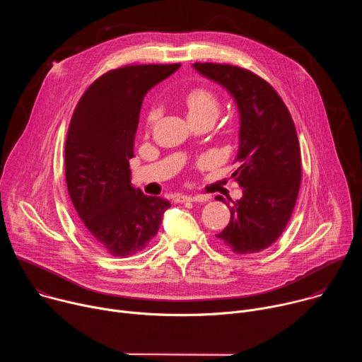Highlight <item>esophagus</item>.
I'll return each instance as SVG.
<instances>
[{
	"label": "esophagus",
	"instance_id": "obj_1",
	"mask_svg": "<svg viewBox=\"0 0 362 362\" xmlns=\"http://www.w3.org/2000/svg\"><path fill=\"white\" fill-rule=\"evenodd\" d=\"M208 197L206 196H202V194H194V196H190V194H177L175 197V202L176 203H185V202H203Z\"/></svg>",
	"mask_w": 362,
	"mask_h": 362
}]
</instances>
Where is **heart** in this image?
<instances>
[{
    "label": "heart",
    "instance_id": "1",
    "mask_svg": "<svg viewBox=\"0 0 362 362\" xmlns=\"http://www.w3.org/2000/svg\"><path fill=\"white\" fill-rule=\"evenodd\" d=\"M186 107L189 117H199L204 115H218V97L215 93L206 88H194L186 95ZM162 110L159 106H153L147 113V126L156 123Z\"/></svg>",
    "mask_w": 362,
    "mask_h": 362
}]
</instances>
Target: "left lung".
<instances>
[{
    "label": "left lung",
    "mask_w": 362,
    "mask_h": 362,
    "mask_svg": "<svg viewBox=\"0 0 362 362\" xmlns=\"http://www.w3.org/2000/svg\"><path fill=\"white\" fill-rule=\"evenodd\" d=\"M193 67L226 88L239 112V168L232 177L243 196L233 202L230 221L216 238L239 255L264 250L285 230L300 186L293 120L274 87L252 71L214 63Z\"/></svg>",
    "instance_id": "obj_1"
}]
</instances>
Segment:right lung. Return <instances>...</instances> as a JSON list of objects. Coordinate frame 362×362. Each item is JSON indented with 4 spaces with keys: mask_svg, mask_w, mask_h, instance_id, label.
<instances>
[{
    "mask_svg": "<svg viewBox=\"0 0 362 362\" xmlns=\"http://www.w3.org/2000/svg\"><path fill=\"white\" fill-rule=\"evenodd\" d=\"M180 64L126 66L98 77L81 95L66 140L70 199L90 236L126 257L158 233L169 200L132 185L129 159L146 93Z\"/></svg>",
    "mask_w": 362,
    "mask_h": 362,
    "instance_id": "add662e5",
    "label": "right lung"
}]
</instances>
